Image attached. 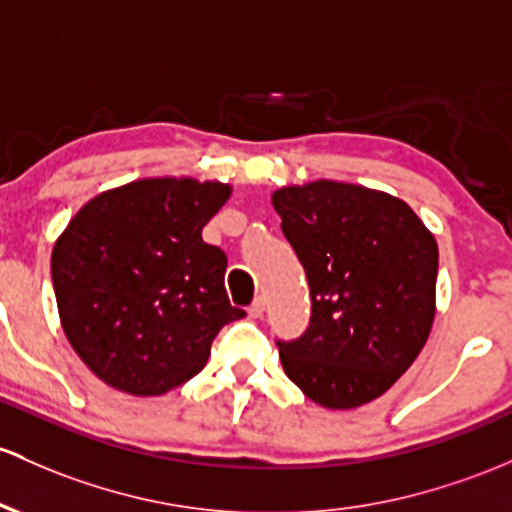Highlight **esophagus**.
<instances>
[{"label": "esophagus", "instance_id": "34e87169", "mask_svg": "<svg viewBox=\"0 0 512 512\" xmlns=\"http://www.w3.org/2000/svg\"><path fill=\"white\" fill-rule=\"evenodd\" d=\"M247 313H250V318H262V313H265V299L257 296V299L252 301V306L247 308Z\"/></svg>", "mask_w": 512, "mask_h": 512}]
</instances>
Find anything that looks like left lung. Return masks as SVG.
<instances>
[{"label":"left lung","mask_w":512,"mask_h":512,"mask_svg":"<svg viewBox=\"0 0 512 512\" xmlns=\"http://www.w3.org/2000/svg\"><path fill=\"white\" fill-rule=\"evenodd\" d=\"M306 269L311 323L279 340L286 376L323 408L364 406L420 355L435 320L437 243L406 201L359 184L272 194Z\"/></svg>","instance_id":"left-lung-1"}]
</instances>
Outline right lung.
Listing matches in <instances>:
<instances>
[{
    "label": "right lung",
    "instance_id": "right-lung-1",
    "mask_svg": "<svg viewBox=\"0 0 512 512\" xmlns=\"http://www.w3.org/2000/svg\"><path fill=\"white\" fill-rule=\"evenodd\" d=\"M230 187L155 177L94 196L50 257L55 301L72 350L104 384L160 396L204 369L230 320L228 257L201 228Z\"/></svg>",
    "mask_w": 512,
    "mask_h": 512
}]
</instances>
